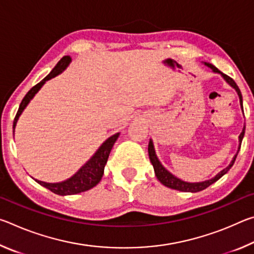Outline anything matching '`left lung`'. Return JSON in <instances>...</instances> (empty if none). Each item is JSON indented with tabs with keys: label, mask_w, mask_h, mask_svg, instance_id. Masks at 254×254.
<instances>
[{
	"label": "left lung",
	"mask_w": 254,
	"mask_h": 254,
	"mask_svg": "<svg viewBox=\"0 0 254 254\" xmlns=\"http://www.w3.org/2000/svg\"><path fill=\"white\" fill-rule=\"evenodd\" d=\"M205 66H207L210 70L215 74H220L224 80L226 81L227 84H229L231 87H233L236 93H238L239 98H240V105H241V109L243 111V101H242V94L240 92V88L238 87V85L235 84V81L229 77L225 74H223L222 71H220L217 69L216 67L213 66L212 64L209 63H203ZM244 114V113H243ZM244 133H246V127H243V130L241 132V134L239 135V148H238V152H236L235 156L232 159V161L230 162V165L224 168L223 170H221L220 173H218L216 176H214L213 178L207 179V180H204V182H199V183H188V182H184V180L179 179L178 177H176L175 175H173L170 173V171L167 170L165 167L162 166V163L159 160L157 154H156V150H154V145L152 140L150 139L149 141V145H148V152H149V158H150V161H151L152 166H153V169H154V174H156V177L158 178L159 182H160L162 185H165L166 187L171 188V189H176V190H180V191H189V192H197V191H200V190H204V189L207 188L210 185L216 183L218 179L221 177H223L227 171H229L232 166L234 165V161L236 159V156H238V153L240 151V148H241V143H242V140H243V136H244Z\"/></svg>",
	"instance_id": "1"
}]
</instances>
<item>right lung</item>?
<instances>
[{"instance_id":"right-lung-1","label":"right lung","mask_w":254,"mask_h":254,"mask_svg":"<svg viewBox=\"0 0 254 254\" xmlns=\"http://www.w3.org/2000/svg\"><path fill=\"white\" fill-rule=\"evenodd\" d=\"M70 62H71V58L69 56H65V57H63L59 60L57 65L54 67V69L50 71V74L48 76H46L40 83H38L36 86H33V87L27 93V95L23 97L22 102H21L18 113H16L14 118L13 133H14L16 123H18L20 115L22 114V112L24 111L25 107L28 106L30 101H31L34 97V95L40 91V88L45 85L47 80H49L57 75L62 74V72L68 67V65H69ZM119 135L120 133H115V134H113L112 136H110L109 139L105 140L104 142L102 143L101 147L97 149V151L93 154V157L89 159L84 166H81V168L77 171L75 175H72L70 178H68L60 183H46L38 179H34V180H36L38 184H40L41 186L48 188L49 190L55 192V194L62 195V196L75 195V194H79V192L89 190V189L95 187L96 185L101 182L103 174H104V168L107 162V159H109V156H110V152L112 148H113L115 141L118 140Z\"/></svg>"}]
</instances>
